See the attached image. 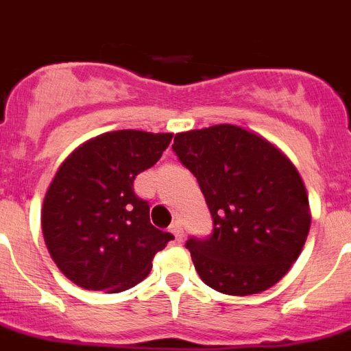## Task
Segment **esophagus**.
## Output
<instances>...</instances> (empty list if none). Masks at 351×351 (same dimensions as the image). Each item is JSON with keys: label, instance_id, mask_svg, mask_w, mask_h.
I'll return each instance as SVG.
<instances>
[{"label": "esophagus", "instance_id": "esophagus-1", "mask_svg": "<svg viewBox=\"0 0 351 351\" xmlns=\"http://www.w3.org/2000/svg\"><path fill=\"white\" fill-rule=\"evenodd\" d=\"M169 231H171V233L175 234V239L178 240V242H182V240H184V226H182V222H180V221L171 222V226H169Z\"/></svg>", "mask_w": 351, "mask_h": 351}]
</instances>
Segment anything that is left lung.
Wrapping results in <instances>:
<instances>
[{
  "label": "left lung",
  "mask_w": 351,
  "mask_h": 351,
  "mask_svg": "<svg viewBox=\"0 0 351 351\" xmlns=\"http://www.w3.org/2000/svg\"><path fill=\"white\" fill-rule=\"evenodd\" d=\"M212 213L208 239H189L194 267L226 295L261 293L286 276L306 243L309 199L297 167L270 141L222 123L175 136Z\"/></svg>",
  "instance_id": "1"
}]
</instances>
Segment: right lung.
Returning a JSON list of instances; mask_svg holds the SVG:
<instances>
[{
	"mask_svg": "<svg viewBox=\"0 0 351 351\" xmlns=\"http://www.w3.org/2000/svg\"><path fill=\"white\" fill-rule=\"evenodd\" d=\"M173 134L114 130L74 150L60 166L42 206L49 254L70 281L117 293L141 282L173 240L150 222L134 180L154 166Z\"/></svg>",
	"mask_w": 351,
	"mask_h": 351,
	"instance_id": "add662e5",
	"label": "right lung"
}]
</instances>
